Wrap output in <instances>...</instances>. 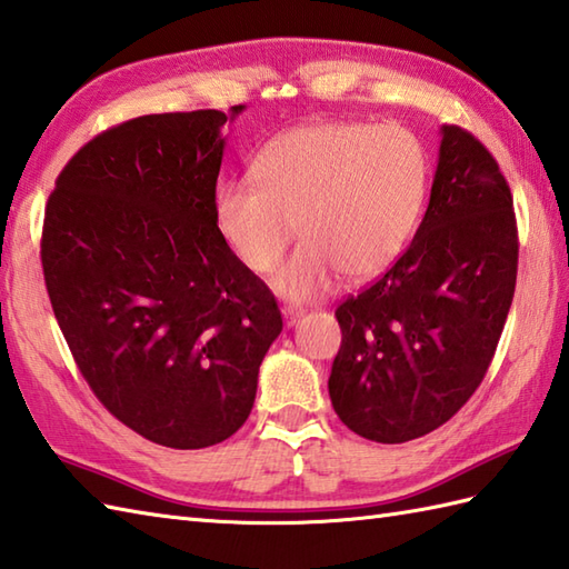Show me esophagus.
Segmentation results:
<instances>
[{
  "label": "esophagus",
  "instance_id": "1",
  "mask_svg": "<svg viewBox=\"0 0 569 569\" xmlns=\"http://www.w3.org/2000/svg\"><path fill=\"white\" fill-rule=\"evenodd\" d=\"M282 317H284L287 328H292V326H297V323H299V319H301V317H305V311H301V309H289V307H284V309H282Z\"/></svg>",
  "mask_w": 569,
  "mask_h": 569
}]
</instances>
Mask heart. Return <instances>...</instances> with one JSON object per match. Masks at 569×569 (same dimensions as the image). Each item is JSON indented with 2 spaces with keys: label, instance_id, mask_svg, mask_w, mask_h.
Masks as SVG:
<instances>
[{
  "label": "heart",
  "instance_id": "1",
  "mask_svg": "<svg viewBox=\"0 0 569 569\" xmlns=\"http://www.w3.org/2000/svg\"><path fill=\"white\" fill-rule=\"evenodd\" d=\"M426 189L428 158L409 129L321 121L274 136L252 160V178L223 180L213 217L256 274L280 262L299 229L305 241L272 287L309 301L340 272L352 282L387 272L411 241Z\"/></svg>",
  "mask_w": 569,
  "mask_h": 569
}]
</instances>
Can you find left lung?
Here are the masks:
<instances>
[{"instance_id": "obj_1", "label": "left lung", "mask_w": 569, "mask_h": 569, "mask_svg": "<svg viewBox=\"0 0 569 569\" xmlns=\"http://www.w3.org/2000/svg\"><path fill=\"white\" fill-rule=\"evenodd\" d=\"M511 189L475 136L440 126L438 168L409 250L336 309L328 395L352 433L407 443L452 419L485 380L516 289Z\"/></svg>"}]
</instances>
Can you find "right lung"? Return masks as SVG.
Returning <instances> with one entry per match:
<instances>
[{"mask_svg":"<svg viewBox=\"0 0 569 569\" xmlns=\"http://www.w3.org/2000/svg\"><path fill=\"white\" fill-rule=\"evenodd\" d=\"M243 109L113 126L72 156L46 207L43 274L72 358L121 423L166 448L231 438L282 331L213 217L223 126Z\"/></svg>","mask_w":569,"mask_h":569,"instance_id":"right-lung-1","label":"right lung"}]
</instances>
